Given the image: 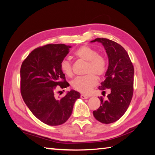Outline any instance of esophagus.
Listing matches in <instances>:
<instances>
[{"label": "esophagus", "mask_w": 155, "mask_h": 155, "mask_svg": "<svg viewBox=\"0 0 155 155\" xmlns=\"http://www.w3.org/2000/svg\"><path fill=\"white\" fill-rule=\"evenodd\" d=\"M81 98L82 99H87V98H89V97L87 96H85V95H83V94H81Z\"/></svg>", "instance_id": "esophagus-1"}]
</instances>
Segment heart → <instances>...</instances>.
I'll use <instances>...</instances> for the list:
<instances>
[{
  "mask_svg": "<svg viewBox=\"0 0 155 155\" xmlns=\"http://www.w3.org/2000/svg\"><path fill=\"white\" fill-rule=\"evenodd\" d=\"M74 55L77 59L87 62L84 73L86 75L80 77L71 83L74 90L83 94H89L98 83L97 78L103 77L107 70L106 59L98 52L88 46H82L74 52ZM62 72L67 77H72V64L68 60L64 59L60 64Z\"/></svg>",
  "mask_w": 155,
  "mask_h": 155,
  "instance_id": "heart-1",
  "label": "heart"
}]
</instances>
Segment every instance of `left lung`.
Here are the masks:
<instances>
[{"mask_svg":"<svg viewBox=\"0 0 155 155\" xmlns=\"http://www.w3.org/2000/svg\"><path fill=\"white\" fill-rule=\"evenodd\" d=\"M101 42L105 48L109 58L106 78L99 90L105 93L110 90L107 99L101 100V106L93 111L94 116L103 124L116 122L127 111L133 94L134 67L127 52L123 47L107 38H96L91 42Z\"/></svg>","mask_w":155,"mask_h":155,"instance_id":"1","label":"left lung"}]
</instances>
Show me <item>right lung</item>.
Returning a JSON list of instances; mask_svg holds the SVG:
<instances>
[{"mask_svg": "<svg viewBox=\"0 0 155 155\" xmlns=\"http://www.w3.org/2000/svg\"><path fill=\"white\" fill-rule=\"evenodd\" d=\"M70 48L65 44H52L38 47L20 68V92L25 104L37 118L50 126L66 122L75 101L80 98V93L74 90L62 98L55 96L57 88L70 86L60 68Z\"/></svg>", "mask_w": 155, "mask_h": 155, "instance_id": "obj_1", "label": "right lung"}]
</instances>
